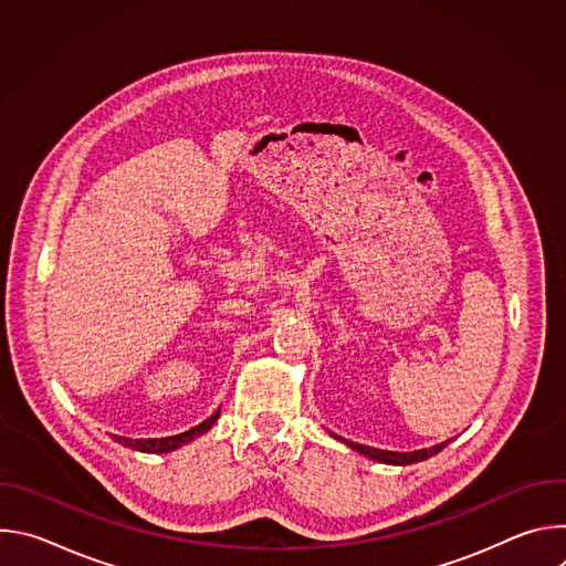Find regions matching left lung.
<instances>
[{"mask_svg": "<svg viewBox=\"0 0 566 566\" xmlns=\"http://www.w3.org/2000/svg\"><path fill=\"white\" fill-rule=\"evenodd\" d=\"M334 434V432H332ZM334 439H340L334 434ZM343 443H347L352 450L374 459V461H380V463H389V465H410V463H419L423 459H430L434 454H439L450 441H443L439 446H432V448H423V450H415V452H391V450H378V448H369V446H363V443H354V441H345L340 439Z\"/></svg>", "mask_w": 566, "mask_h": 566, "instance_id": "obj_1", "label": "left lung"}]
</instances>
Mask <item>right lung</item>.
<instances>
[{
    "instance_id": "right-lung-1",
    "label": "right lung",
    "mask_w": 566,
    "mask_h": 566,
    "mask_svg": "<svg viewBox=\"0 0 566 566\" xmlns=\"http://www.w3.org/2000/svg\"><path fill=\"white\" fill-rule=\"evenodd\" d=\"M217 419H219V410H217L210 419H206L203 423H199V426L190 428L188 432L175 434V437H166V439H127V437H118V434H114V441L123 443L125 448L140 450V452H154V454H158V452H172V450H177V448H181V446H186V443L195 441V439H197V437H201L203 432H208V430L214 426V421H217Z\"/></svg>"
}]
</instances>
